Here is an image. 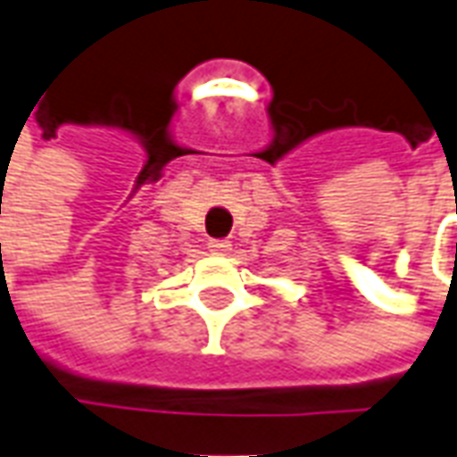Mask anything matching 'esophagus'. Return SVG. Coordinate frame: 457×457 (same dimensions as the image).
Masks as SVG:
<instances>
[{
    "label": "esophagus",
    "mask_w": 457,
    "mask_h": 457,
    "mask_svg": "<svg viewBox=\"0 0 457 457\" xmlns=\"http://www.w3.org/2000/svg\"><path fill=\"white\" fill-rule=\"evenodd\" d=\"M210 250L215 252V254H228L232 247H229V242H225V239H212L210 242Z\"/></svg>",
    "instance_id": "obj_1"
}]
</instances>
